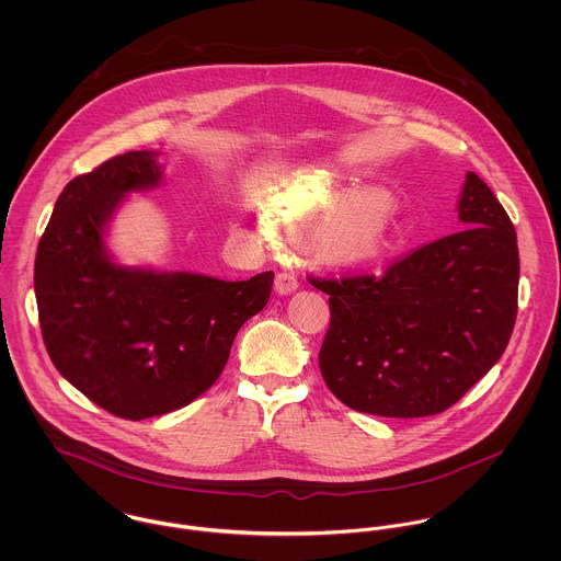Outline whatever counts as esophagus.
Masks as SVG:
<instances>
[{"label": "esophagus", "instance_id": "obj_1", "mask_svg": "<svg viewBox=\"0 0 561 561\" xmlns=\"http://www.w3.org/2000/svg\"><path fill=\"white\" fill-rule=\"evenodd\" d=\"M274 287H276V291H278L280 296H287V294H291V291L298 289V278H296L291 272H278Z\"/></svg>", "mask_w": 561, "mask_h": 561}]
</instances>
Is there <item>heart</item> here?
<instances>
[{"label": "heart", "instance_id": "1", "mask_svg": "<svg viewBox=\"0 0 561 561\" xmlns=\"http://www.w3.org/2000/svg\"><path fill=\"white\" fill-rule=\"evenodd\" d=\"M387 194L378 187L358 185L332 192L318 201L289 196L280 201V222L298 236L330 233V245L347 259L371 256L385 240Z\"/></svg>", "mask_w": 561, "mask_h": 561}]
</instances>
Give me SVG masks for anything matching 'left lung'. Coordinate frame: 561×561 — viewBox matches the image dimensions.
<instances>
[{
    "label": "left lung",
    "mask_w": 561,
    "mask_h": 561,
    "mask_svg": "<svg viewBox=\"0 0 561 561\" xmlns=\"http://www.w3.org/2000/svg\"><path fill=\"white\" fill-rule=\"evenodd\" d=\"M465 231L385 265L311 276L328 294L323 382L352 410L378 416L445 412L505 352L518 311L516 231L492 190L467 174Z\"/></svg>",
    "instance_id": "1"
}]
</instances>
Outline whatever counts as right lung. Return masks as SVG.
Returning <instances> with one entry per match:
<instances>
[{"label": "right lung", "mask_w": 561, "mask_h": 561, "mask_svg": "<svg viewBox=\"0 0 561 561\" xmlns=\"http://www.w3.org/2000/svg\"><path fill=\"white\" fill-rule=\"evenodd\" d=\"M129 151L69 181L38 241L34 291L47 354L90 401L140 421L179 410L222 374L236 334L270 300L274 272L248 280L112 263L103 225L123 194L161 179Z\"/></svg>", "instance_id": "right-lung-1"}]
</instances>
